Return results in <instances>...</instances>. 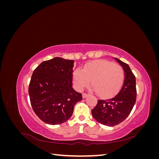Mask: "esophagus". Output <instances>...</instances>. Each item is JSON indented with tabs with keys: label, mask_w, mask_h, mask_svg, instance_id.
<instances>
[{
	"label": "esophagus",
	"mask_w": 159,
	"mask_h": 159,
	"mask_svg": "<svg viewBox=\"0 0 159 159\" xmlns=\"http://www.w3.org/2000/svg\"><path fill=\"white\" fill-rule=\"evenodd\" d=\"M88 95L87 93H84L82 94V98H85L86 97H87Z\"/></svg>",
	"instance_id": "esophagus-1"
}]
</instances>
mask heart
<instances>
[{"instance_id": "b5f03b06", "label": "heart", "mask_w": 159, "mask_h": 159, "mask_svg": "<svg viewBox=\"0 0 159 159\" xmlns=\"http://www.w3.org/2000/svg\"><path fill=\"white\" fill-rule=\"evenodd\" d=\"M75 88L81 91L91 81L97 93L103 98L114 95L121 88L124 71L121 66L107 60H98L86 64L82 71L76 70L73 75Z\"/></svg>"}]
</instances>
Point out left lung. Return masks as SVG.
Here are the masks:
<instances>
[{"mask_svg": "<svg viewBox=\"0 0 159 159\" xmlns=\"http://www.w3.org/2000/svg\"><path fill=\"white\" fill-rule=\"evenodd\" d=\"M123 67L125 79L121 89L111 99L98 100L97 105L91 110L93 118L101 124L114 126L125 119L136 102L137 90L135 77L129 65L114 57Z\"/></svg>", "mask_w": 159, "mask_h": 159, "instance_id": "1", "label": "left lung"}]
</instances>
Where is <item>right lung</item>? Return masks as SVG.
<instances>
[{
	"instance_id": "add662e5",
	"label": "right lung",
	"mask_w": 159,
	"mask_h": 159,
	"mask_svg": "<svg viewBox=\"0 0 159 159\" xmlns=\"http://www.w3.org/2000/svg\"><path fill=\"white\" fill-rule=\"evenodd\" d=\"M74 60L56 57L42 62L34 71L28 88L34 111L50 125L63 123L82 99L72 88Z\"/></svg>"
}]
</instances>
